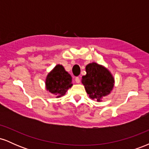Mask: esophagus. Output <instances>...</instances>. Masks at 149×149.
Masks as SVG:
<instances>
[{
	"mask_svg": "<svg viewBox=\"0 0 149 149\" xmlns=\"http://www.w3.org/2000/svg\"><path fill=\"white\" fill-rule=\"evenodd\" d=\"M75 80H76V83H80V80L79 77H76V79H75Z\"/></svg>",
	"mask_w": 149,
	"mask_h": 149,
	"instance_id": "34e87169",
	"label": "esophagus"
}]
</instances>
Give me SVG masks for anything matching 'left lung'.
<instances>
[{"label": "left lung", "mask_w": 149, "mask_h": 149, "mask_svg": "<svg viewBox=\"0 0 149 149\" xmlns=\"http://www.w3.org/2000/svg\"><path fill=\"white\" fill-rule=\"evenodd\" d=\"M86 75L82 77V83L86 92L92 100L101 102L102 97L107 96L114 86L113 76L102 65L95 62L90 63L85 67Z\"/></svg>", "instance_id": "left-lung-1"}]
</instances>
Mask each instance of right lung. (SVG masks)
I'll return each instance as SVG.
<instances>
[{"label":"right lung","mask_w":149,"mask_h":149,"mask_svg":"<svg viewBox=\"0 0 149 149\" xmlns=\"http://www.w3.org/2000/svg\"><path fill=\"white\" fill-rule=\"evenodd\" d=\"M72 85V78L62 65H56L46 77V90L57 98L64 96Z\"/></svg>","instance_id":"right-lung-1"}]
</instances>
